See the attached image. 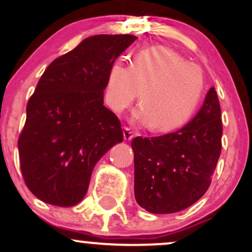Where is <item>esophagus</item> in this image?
<instances>
[{"label": "esophagus", "mask_w": 252, "mask_h": 252, "mask_svg": "<svg viewBox=\"0 0 252 252\" xmlns=\"http://www.w3.org/2000/svg\"><path fill=\"white\" fill-rule=\"evenodd\" d=\"M123 136H124V140H126V141H130L132 137H134V134H132L131 129L128 128V126H124V129H123Z\"/></svg>", "instance_id": "1"}]
</instances>
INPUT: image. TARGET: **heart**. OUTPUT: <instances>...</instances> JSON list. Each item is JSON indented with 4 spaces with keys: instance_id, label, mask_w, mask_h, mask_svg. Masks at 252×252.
Listing matches in <instances>:
<instances>
[{
    "instance_id": "heart-1",
    "label": "heart",
    "mask_w": 252,
    "mask_h": 252,
    "mask_svg": "<svg viewBox=\"0 0 252 252\" xmlns=\"http://www.w3.org/2000/svg\"><path fill=\"white\" fill-rule=\"evenodd\" d=\"M204 91V72L198 65L172 48L150 46L136 52L131 65L121 60L112 63L105 100L121 114L140 94L137 117L150 130L169 131L193 116Z\"/></svg>"
}]
</instances>
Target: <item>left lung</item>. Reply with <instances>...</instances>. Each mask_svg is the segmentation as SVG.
Instances as JSON below:
<instances>
[{
	"mask_svg": "<svg viewBox=\"0 0 252 252\" xmlns=\"http://www.w3.org/2000/svg\"><path fill=\"white\" fill-rule=\"evenodd\" d=\"M221 110L215 88L189 124L158 137L132 140L135 199L148 212L182 211L209 189L221 152Z\"/></svg>",
	"mask_w": 252,
	"mask_h": 252,
	"instance_id": "8db88e82",
	"label": "left lung"
}]
</instances>
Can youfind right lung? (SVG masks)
<instances>
[{
    "instance_id": "add662e5",
    "label": "right lung",
    "mask_w": 252,
    "mask_h": 252,
    "mask_svg": "<svg viewBox=\"0 0 252 252\" xmlns=\"http://www.w3.org/2000/svg\"><path fill=\"white\" fill-rule=\"evenodd\" d=\"M136 39L86 37L43 72L17 142L25 184L40 200L62 207L82 201L96 163L123 141L120 120L103 97L110 66Z\"/></svg>"
}]
</instances>
